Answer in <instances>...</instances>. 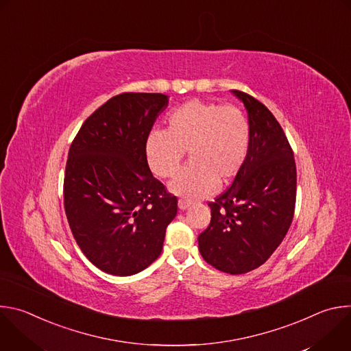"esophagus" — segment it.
I'll list each match as a JSON object with an SVG mask.
<instances>
[{
  "label": "esophagus",
  "mask_w": 351,
  "mask_h": 351,
  "mask_svg": "<svg viewBox=\"0 0 351 351\" xmlns=\"http://www.w3.org/2000/svg\"><path fill=\"white\" fill-rule=\"evenodd\" d=\"M178 204H179L180 210H187L190 207V202H189V199H184V198H179Z\"/></svg>",
  "instance_id": "obj_1"
}]
</instances>
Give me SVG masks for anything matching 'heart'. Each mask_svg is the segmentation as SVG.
I'll list each match as a JSON object with an SVG mask.
<instances>
[{
  "label": "heart",
  "instance_id": "heart-1",
  "mask_svg": "<svg viewBox=\"0 0 351 351\" xmlns=\"http://www.w3.org/2000/svg\"><path fill=\"white\" fill-rule=\"evenodd\" d=\"M250 137V122L241 108L191 99L171 112L167 130L149 132L145 154L152 171L169 179L176 176L189 152L191 162L171 183V190L202 198L211 194L218 182L228 183L241 171Z\"/></svg>",
  "mask_w": 351,
  "mask_h": 351
}]
</instances>
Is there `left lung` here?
<instances>
[{
	"instance_id": "left-lung-1",
	"label": "left lung",
	"mask_w": 351,
	"mask_h": 351,
	"mask_svg": "<svg viewBox=\"0 0 351 351\" xmlns=\"http://www.w3.org/2000/svg\"><path fill=\"white\" fill-rule=\"evenodd\" d=\"M233 93L248 112V156L233 183L208 203L211 222L198 236V248L218 271L241 275L261 267L286 236L297 172L291 145L272 112L253 95Z\"/></svg>"
}]
</instances>
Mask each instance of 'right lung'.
I'll return each instance as SVG.
<instances>
[{"mask_svg":"<svg viewBox=\"0 0 351 351\" xmlns=\"http://www.w3.org/2000/svg\"><path fill=\"white\" fill-rule=\"evenodd\" d=\"M168 106L161 93H122L95 110L75 136L64 206L82 253L98 269L129 276L161 252L178 198L153 176L145 141Z\"/></svg>","mask_w":351,"mask_h":351,"instance_id":"right-lung-1","label":"right lung"}]
</instances>
